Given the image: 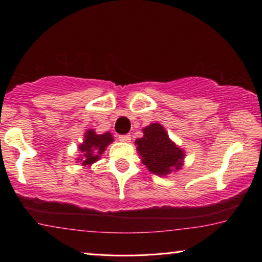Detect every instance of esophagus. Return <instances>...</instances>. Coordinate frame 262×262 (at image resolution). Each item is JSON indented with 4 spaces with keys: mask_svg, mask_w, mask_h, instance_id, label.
<instances>
[{
    "mask_svg": "<svg viewBox=\"0 0 262 262\" xmlns=\"http://www.w3.org/2000/svg\"><path fill=\"white\" fill-rule=\"evenodd\" d=\"M118 139H120V141H122V142H130V140H132L130 135H121Z\"/></svg>",
    "mask_w": 262,
    "mask_h": 262,
    "instance_id": "34e87169",
    "label": "esophagus"
}]
</instances>
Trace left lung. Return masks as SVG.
Masks as SVG:
<instances>
[{"mask_svg": "<svg viewBox=\"0 0 262 262\" xmlns=\"http://www.w3.org/2000/svg\"><path fill=\"white\" fill-rule=\"evenodd\" d=\"M141 138L135 140L141 162L151 173L160 177L174 173L184 165L185 151L178 146L160 123H151L142 129Z\"/></svg>", "mask_w": 262, "mask_h": 262, "instance_id": "1", "label": "left lung"}]
</instances>
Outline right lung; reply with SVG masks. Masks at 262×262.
<instances>
[{
	"label": "right lung",
	"mask_w": 262,
	"mask_h": 262,
	"mask_svg": "<svg viewBox=\"0 0 262 262\" xmlns=\"http://www.w3.org/2000/svg\"><path fill=\"white\" fill-rule=\"evenodd\" d=\"M114 142V137L110 132H105L104 134H97L94 129L85 130L83 142L78 145V157L76 162H79L82 167H91L93 163L101 158L108 145Z\"/></svg>",
	"instance_id": "right-lung-1"
}]
</instances>
